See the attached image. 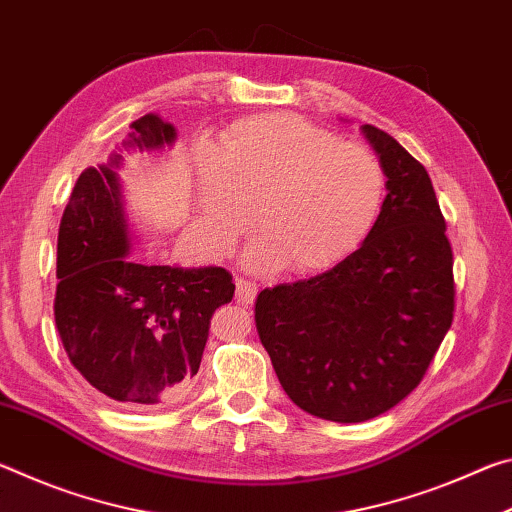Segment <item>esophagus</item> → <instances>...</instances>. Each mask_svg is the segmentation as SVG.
<instances>
[{"label":"esophagus","instance_id":"34e87169","mask_svg":"<svg viewBox=\"0 0 512 512\" xmlns=\"http://www.w3.org/2000/svg\"><path fill=\"white\" fill-rule=\"evenodd\" d=\"M257 291L259 287L255 282L246 280V277H237V302H241V305H253Z\"/></svg>","mask_w":512,"mask_h":512}]
</instances>
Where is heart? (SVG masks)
<instances>
[{
    "instance_id": "1",
    "label": "heart",
    "mask_w": 512,
    "mask_h": 512,
    "mask_svg": "<svg viewBox=\"0 0 512 512\" xmlns=\"http://www.w3.org/2000/svg\"><path fill=\"white\" fill-rule=\"evenodd\" d=\"M203 232L230 253L257 205V268L323 271L357 250L375 228L388 194L381 160L368 146L341 142L311 121L275 112L246 117L221 135V158H198Z\"/></svg>"
}]
</instances>
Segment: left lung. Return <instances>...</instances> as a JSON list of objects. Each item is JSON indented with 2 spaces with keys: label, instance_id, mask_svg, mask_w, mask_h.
I'll list each match as a JSON object with an SVG mask.
<instances>
[{
  "label": "left lung",
  "instance_id": "1",
  "mask_svg": "<svg viewBox=\"0 0 512 512\" xmlns=\"http://www.w3.org/2000/svg\"><path fill=\"white\" fill-rule=\"evenodd\" d=\"M388 194L359 250L329 271L264 289L259 341L284 393L316 418L363 422L409 395L454 320V253L427 169L366 124Z\"/></svg>",
  "mask_w": 512,
  "mask_h": 512
}]
</instances>
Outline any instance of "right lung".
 <instances>
[{"instance_id":"1","label":"right lung","mask_w":512,"mask_h":512,"mask_svg":"<svg viewBox=\"0 0 512 512\" xmlns=\"http://www.w3.org/2000/svg\"><path fill=\"white\" fill-rule=\"evenodd\" d=\"M128 146L176 140L158 115L133 121ZM85 169L58 228L54 318L72 366L90 386L133 409L171 404L201 366L210 318L235 296L221 266H146L128 257L131 235L115 169Z\"/></svg>"}]
</instances>
